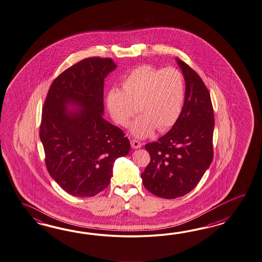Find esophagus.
<instances>
[{
  "mask_svg": "<svg viewBox=\"0 0 262 262\" xmlns=\"http://www.w3.org/2000/svg\"><path fill=\"white\" fill-rule=\"evenodd\" d=\"M131 146L132 147L135 148V149H137V148H141V142L140 141H138V140H131Z\"/></svg>",
  "mask_w": 262,
  "mask_h": 262,
  "instance_id": "1",
  "label": "esophagus"
}]
</instances>
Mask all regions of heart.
<instances>
[{
  "label": "heart",
  "instance_id": "obj_1",
  "mask_svg": "<svg viewBox=\"0 0 262 262\" xmlns=\"http://www.w3.org/2000/svg\"><path fill=\"white\" fill-rule=\"evenodd\" d=\"M121 90L113 89L107 106L113 120L126 126L138 112L132 133L146 137L154 131L165 132L180 118L185 99V80L179 69L144 64L134 68L122 80Z\"/></svg>",
  "mask_w": 262,
  "mask_h": 262
}]
</instances>
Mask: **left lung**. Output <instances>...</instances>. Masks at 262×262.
<instances>
[{
  "label": "left lung",
  "instance_id": "obj_1",
  "mask_svg": "<svg viewBox=\"0 0 262 262\" xmlns=\"http://www.w3.org/2000/svg\"><path fill=\"white\" fill-rule=\"evenodd\" d=\"M186 82L181 116L167 134L145 144L150 162L141 179L149 192L176 199L194 189L214 158V110L202 78L177 59Z\"/></svg>",
  "mask_w": 262,
  "mask_h": 262
}]
</instances>
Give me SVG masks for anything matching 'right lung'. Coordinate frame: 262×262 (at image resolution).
Returning a JSON list of instances; mask_svg holds the SVG:
<instances>
[{
  "mask_svg": "<svg viewBox=\"0 0 262 262\" xmlns=\"http://www.w3.org/2000/svg\"><path fill=\"white\" fill-rule=\"evenodd\" d=\"M116 67L111 58L80 60L52 81L43 103L40 139L47 171L75 196L107 187L115 161L130 150L124 132L102 118L104 78ZM69 103L81 110L68 113Z\"/></svg>",
  "mask_w": 262,
  "mask_h": 262,
  "instance_id": "right-lung-1",
  "label": "right lung"
}]
</instances>
